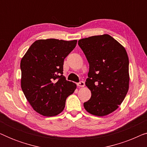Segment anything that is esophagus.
<instances>
[{
    "label": "esophagus",
    "instance_id": "obj_1",
    "mask_svg": "<svg viewBox=\"0 0 147 147\" xmlns=\"http://www.w3.org/2000/svg\"><path fill=\"white\" fill-rule=\"evenodd\" d=\"M78 86H80V87H84V86H85V83H84V82L81 81L79 83H78Z\"/></svg>",
    "mask_w": 147,
    "mask_h": 147
}]
</instances>
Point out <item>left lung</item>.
<instances>
[{"instance_id": "8db88e82", "label": "left lung", "mask_w": 147, "mask_h": 147, "mask_svg": "<svg viewBox=\"0 0 147 147\" xmlns=\"http://www.w3.org/2000/svg\"><path fill=\"white\" fill-rule=\"evenodd\" d=\"M89 63L86 86L91 98L84 102L93 115H108L119 107L129 88V61L121 44L107 34L78 41Z\"/></svg>"}]
</instances>
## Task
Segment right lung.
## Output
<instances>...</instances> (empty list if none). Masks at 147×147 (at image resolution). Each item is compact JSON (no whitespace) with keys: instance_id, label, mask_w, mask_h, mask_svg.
<instances>
[{"instance_id":"add662e5","label":"right lung","mask_w":147,"mask_h":147,"mask_svg":"<svg viewBox=\"0 0 147 147\" xmlns=\"http://www.w3.org/2000/svg\"><path fill=\"white\" fill-rule=\"evenodd\" d=\"M77 40L39 39L30 46L21 61V88L34 110L53 116L63 111L76 84L63 76L64 59Z\"/></svg>"}]
</instances>
